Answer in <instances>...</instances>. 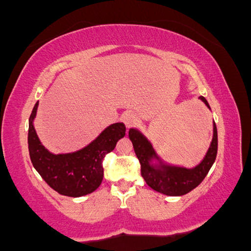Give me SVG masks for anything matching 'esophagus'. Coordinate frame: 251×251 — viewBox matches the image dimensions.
I'll use <instances>...</instances> for the list:
<instances>
[{"instance_id":"1","label":"esophagus","mask_w":251,"mask_h":251,"mask_svg":"<svg viewBox=\"0 0 251 251\" xmlns=\"http://www.w3.org/2000/svg\"><path fill=\"white\" fill-rule=\"evenodd\" d=\"M123 122L124 124H125L127 127H129V126H132L133 124H135V122H137V114L133 113V112L131 111H127L125 112V113L123 114Z\"/></svg>"}]
</instances>
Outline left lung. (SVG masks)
<instances>
[{
    "label": "left lung",
    "instance_id": "1",
    "mask_svg": "<svg viewBox=\"0 0 251 251\" xmlns=\"http://www.w3.org/2000/svg\"><path fill=\"white\" fill-rule=\"evenodd\" d=\"M200 99L205 103L206 107L211 109L205 98L200 97ZM212 126L214 134L208 151L201 162L191 169L165 163L155 152L151 142L139 129L129 128L128 137L142 166L143 178L150 188L166 196H183L197 188L208 175L217 155L218 140L215 122Z\"/></svg>",
    "mask_w": 251,
    "mask_h": 251
}]
</instances>
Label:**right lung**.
Here are the masks:
<instances>
[{"label":"right lung","mask_w":251,"mask_h":251,"mask_svg":"<svg viewBox=\"0 0 251 251\" xmlns=\"http://www.w3.org/2000/svg\"><path fill=\"white\" fill-rule=\"evenodd\" d=\"M37 107L39 101L31 111L28 129V149L34 168L43 180L60 195L81 197L96 191L102 181L103 158L113 151L118 140L125 137L124 123L107 126L85 148L70 153L55 154L42 145L36 134L34 119Z\"/></svg>","instance_id":"1"}]
</instances>
